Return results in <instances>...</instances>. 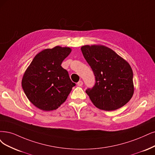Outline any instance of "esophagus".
I'll return each mask as SVG.
<instances>
[{
  "label": "esophagus",
  "mask_w": 155,
  "mask_h": 155,
  "mask_svg": "<svg viewBox=\"0 0 155 155\" xmlns=\"http://www.w3.org/2000/svg\"><path fill=\"white\" fill-rule=\"evenodd\" d=\"M82 85H83V82H82V81H80L77 83V85H78V86L81 87V86H82Z\"/></svg>",
  "instance_id": "obj_1"
}]
</instances>
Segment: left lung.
<instances>
[{"instance_id": "obj_1", "label": "left lung", "mask_w": 155, "mask_h": 155, "mask_svg": "<svg viewBox=\"0 0 155 155\" xmlns=\"http://www.w3.org/2000/svg\"><path fill=\"white\" fill-rule=\"evenodd\" d=\"M81 50L96 78L94 86L85 91L93 104L107 111L127 104L134 93L133 71L129 63L104 45H84Z\"/></svg>"}]
</instances>
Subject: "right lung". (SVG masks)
Here are the masks:
<instances>
[{"mask_svg":"<svg viewBox=\"0 0 155 155\" xmlns=\"http://www.w3.org/2000/svg\"><path fill=\"white\" fill-rule=\"evenodd\" d=\"M70 47L56 46L38 53L22 78L24 93L32 104L44 111L56 110L75 85L61 65L70 55Z\"/></svg>","mask_w":155,"mask_h":155,"instance_id":"right-lung-1","label":"right lung"}]
</instances>
